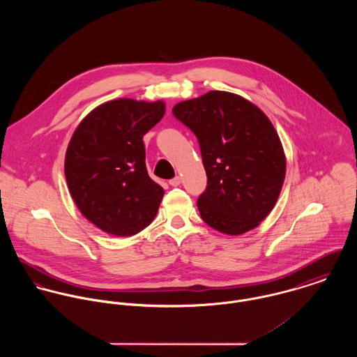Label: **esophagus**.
Wrapping results in <instances>:
<instances>
[{
    "label": "esophagus",
    "instance_id": "34e87169",
    "mask_svg": "<svg viewBox=\"0 0 357 357\" xmlns=\"http://www.w3.org/2000/svg\"><path fill=\"white\" fill-rule=\"evenodd\" d=\"M169 184H170L172 187H178V185L181 184V178H180V177H174V178H172V180L169 181Z\"/></svg>",
    "mask_w": 357,
    "mask_h": 357
}]
</instances>
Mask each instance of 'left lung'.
<instances>
[{
  "mask_svg": "<svg viewBox=\"0 0 357 357\" xmlns=\"http://www.w3.org/2000/svg\"><path fill=\"white\" fill-rule=\"evenodd\" d=\"M174 116L197 136L207 187L198 199L207 225L242 235L271 213L286 174V156L269 118L245 98L210 91L177 102Z\"/></svg>",
  "mask_w": 357,
  "mask_h": 357,
  "instance_id": "obj_1",
  "label": "left lung"
}]
</instances>
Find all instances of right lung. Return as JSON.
<instances>
[{"label":"right lung","mask_w":357,"mask_h":357,"mask_svg":"<svg viewBox=\"0 0 357 357\" xmlns=\"http://www.w3.org/2000/svg\"><path fill=\"white\" fill-rule=\"evenodd\" d=\"M165 115V102L116 99L77 126L64 159L71 198L86 220L115 236L153 222L163 188L149 176L143 136Z\"/></svg>","instance_id":"1"}]
</instances>
